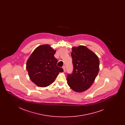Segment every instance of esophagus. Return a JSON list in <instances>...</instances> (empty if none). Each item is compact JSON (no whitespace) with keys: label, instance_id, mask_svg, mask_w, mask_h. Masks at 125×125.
I'll use <instances>...</instances> for the list:
<instances>
[{"label":"esophagus","instance_id":"obj_1","mask_svg":"<svg viewBox=\"0 0 125 125\" xmlns=\"http://www.w3.org/2000/svg\"><path fill=\"white\" fill-rule=\"evenodd\" d=\"M62 68H63V70H64V72L65 71V65H64V66H63V67H62Z\"/></svg>","mask_w":125,"mask_h":125}]
</instances>
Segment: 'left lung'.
<instances>
[{
  "mask_svg": "<svg viewBox=\"0 0 125 125\" xmlns=\"http://www.w3.org/2000/svg\"><path fill=\"white\" fill-rule=\"evenodd\" d=\"M71 56L73 66L67 82L72 89L83 92L89 89L95 81L99 70V60L94 52L85 46L73 47Z\"/></svg>",
  "mask_w": 125,
  "mask_h": 125,
  "instance_id": "left-lung-1",
  "label": "left lung"
}]
</instances>
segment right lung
<instances>
[{
	"label": "right lung",
	"mask_w": 125,
	"mask_h": 125,
	"mask_svg": "<svg viewBox=\"0 0 125 125\" xmlns=\"http://www.w3.org/2000/svg\"><path fill=\"white\" fill-rule=\"evenodd\" d=\"M56 51L49 44L38 46L27 61L26 68L32 82L40 87H46L53 83L62 68L57 65L54 56Z\"/></svg>",
	"instance_id": "obj_1"
}]
</instances>
